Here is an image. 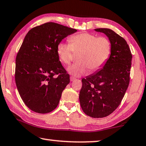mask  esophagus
I'll use <instances>...</instances> for the list:
<instances>
[{
  "label": "esophagus",
  "mask_w": 146,
  "mask_h": 146,
  "mask_svg": "<svg viewBox=\"0 0 146 146\" xmlns=\"http://www.w3.org/2000/svg\"><path fill=\"white\" fill-rule=\"evenodd\" d=\"M75 77H70V81H75Z\"/></svg>",
  "instance_id": "34e87169"
}]
</instances>
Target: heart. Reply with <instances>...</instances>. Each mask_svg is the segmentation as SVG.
<instances>
[{
  "instance_id": "b5f03b06",
  "label": "heart",
  "mask_w": 146,
  "mask_h": 146,
  "mask_svg": "<svg viewBox=\"0 0 146 146\" xmlns=\"http://www.w3.org/2000/svg\"><path fill=\"white\" fill-rule=\"evenodd\" d=\"M69 44L61 42L57 46V54L64 64L72 60L73 52L81 51L78 55L79 62L67 68L73 77H79L89 72L96 71L103 66L109 58L112 50L110 41L106 37H98L91 33L84 32L71 36Z\"/></svg>"
}]
</instances>
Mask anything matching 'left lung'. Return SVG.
I'll return each mask as SVG.
<instances>
[{
	"label": "left lung",
	"mask_w": 146,
	"mask_h": 146,
	"mask_svg": "<svg viewBox=\"0 0 146 146\" xmlns=\"http://www.w3.org/2000/svg\"><path fill=\"white\" fill-rule=\"evenodd\" d=\"M112 44L109 58L93 74L82 79L79 101L82 110L93 118H103L120 105L130 82L132 55L126 41L113 30L96 28Z\"/></svg>",
	"instance_id": "obj_1"
}]
</instances>
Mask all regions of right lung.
I'll return each instance as SVG.
<instances>
[{"label":"right lung","instance_id":"add662e5","mask_svg":"<svg viewBox=\"0 0 146 146\" xmlns=\"http://www.w3.org/2000/svg\"><path fill=\"white\" fill-rule=\"evenodd\" d=\"M77 30L54 22L33 28L16 58L15 81L20 97L35 112L46 114L58 105L70 82L57 54V46Z\"/></svg>","mask_w":146,"mask_h":146}]
</instances>
